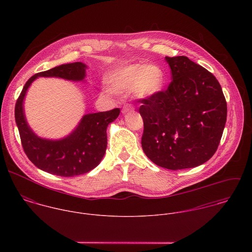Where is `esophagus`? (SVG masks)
<instances>
[{"label": "esophagus", "mask_w": 252, "mask_h": 252, "mask_svg": "<svg viewBox=\"0 0 252 252\" xmlns=\"http://www.w3.org/2000/svg\"><path fill=\"white\" fill-rule=\"evenodd\" d=\"M133 110H134V107H133L132 105L127 104V105H125V106L123 107V108H122V113L125 114V113L130 112V111H133Z\"/></svg>", "instance_id": "34e87169"}]
</instances>
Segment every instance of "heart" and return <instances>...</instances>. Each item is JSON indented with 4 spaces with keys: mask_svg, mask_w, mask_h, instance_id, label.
Segmentation results:
<instances>
[{
    "mask_svg": "<svg viewBox=\"0 0 252 252\" xmlns=\"http://www.w3.org/2000/svg\"><path fill=\"white\" fill-rule=\"evenodd\" d=\"M108 89L115 94H126L133 90L141 96L157 94L163 87V74L154 65H128L115 70L107 77Z\"/></svg>",
    "mask_w": 252,
    "mask_h": 252,
    "instance_id": "1",
    "label": "heart"
}]
</instances>
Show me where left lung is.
Masks as SVG:
<instances>
[{"mask_svg":"<svg viewBox=\"0 0 252 252\" xmlns=\"http://www.w3.org/2000/svg\"><path fill=\"white\" fill-rule=\"evenodd\" d=\"M173 80L140 100L142 146L157 166L181 170L210 160L220 143L227 104L216 76L186 56L166 57Z\"/></svg>","mask_w":252,"mask_h":252,"instance_id":"1","label":"left lung"}]
</instances>
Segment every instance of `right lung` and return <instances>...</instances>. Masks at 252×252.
Masks as SVG:
<instances>
[{
    "label": "right lung",
    "mask_w": 252,
    "mask_h": 252,
    "mask_svg": "<svg viewBox=\"0 0 252 252\" xmlns=\"http://www.w3.org/2000/svg\"><path fill=\"white\" fill-rule=\"evenodd\" d=\"M86 68L85 64L74 62L37 72L28 79L15 104V122L27 157L38 169L55 176H79L100 164L107 149V128L118 117L120 109L85 114L69 136L53 141L41 139L31 130L25 118L23 101L36 77H61L79 81L84 79Z\"/></svg>",
    "instance_id": "right-lung-1"
}]
</instances>
